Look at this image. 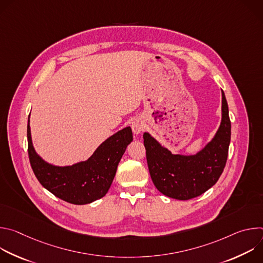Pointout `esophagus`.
Returning <instances> with one entry per match:
<instances>
[{"instance_id":"34e87169","label":"esophagus","mask_w":263,"mask_h":263,"mask_svg":"<svg viewBox=\"0 0 263 263\" xmlns=\"http://www.w3.org/2000/svg\"><path fill=\"white\" fill-rule=\"evenodd\" d=\"M131 127H132V130H133V132H134L135 134H139V133L142 132L143 129H144L143 123L141 122V120H138V119L135 120V121L132 123Z\"/></svg>"}]
</instances>
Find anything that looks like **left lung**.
Segmentation results:
<instances>
[{"mask_svg": "<svg viewBox=\"0 0 263 263\" xmlns=\"http://www.w3.org/2000/svg\"><path fill=\"white\" fill-rule=\"evenodd\" d=\"M230 139L231 122L222 90L220 126L214 138L197 155H174L144 133L146 162L156 189L164 196L183 201L201 196L220 177L227 162Z\"/></svg>", "mask_w": 263, "mask_h": 263, "instance_id": "8db88e82", "label": "left lung"}]
</instances>
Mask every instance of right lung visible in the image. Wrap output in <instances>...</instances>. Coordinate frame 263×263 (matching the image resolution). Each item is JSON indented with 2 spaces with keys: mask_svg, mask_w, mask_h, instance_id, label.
Wrapping results in <instances>:
<instances>
[{
  "mask_svg": "<svg viewBox=\"0 0 263 263\" xmlns=\"http://www.w3.org/2000/svg\"><path fill=\"white\" fill-rule=\"evenodd\" d=\"M27 137L29 160L37 180L57 198L76 205L91 203L107 194L119 162L133 139L132 130L127 127L106 139L88 160L60 167L47 163L35 153L29 123Z\"/></svg>",
  "mask_w": 263,
  "mask_h": 263,
  "instance_id": "1",
  "label": "right lung"
}]
</instances>
